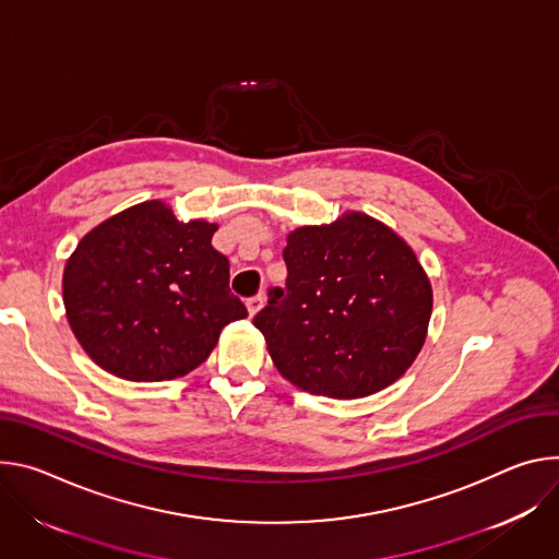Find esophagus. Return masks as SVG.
<instances>
[{"mask_svg": "<svg viewBox=\"0 0 559 559\" xmlns=\"http://www.w3.org/2000/svg\"><path fill=\"white\" fill-rule=\"evenodd\" d=\"M264 301H266L264 293H258V295H253V297H248V299H246V308H248V313L255 316V313L260 311V308L264 306Z\"/></svg>", "mask_w": 559, "mask_h": 559, "instance_id": "obj_1", "label": "esophagus"}]
</instances>
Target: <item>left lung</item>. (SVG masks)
Wrapping results in <instances>:
<instances>
[{
  "label": "left lung",
  "mask_w": 559,
  "mask_h": 559,
  "mask_svg": "<svg viewBox=\"0 0 559 559\" xmlns=\"http://www.w3.org/2000/svg\"><path fill=\"white\" fill-rule=\"evenodd\" d=\"M286 284L253 318L280 373L335 400L373 395L406 373L432 311L411 246L378 219L346 213L304 226L284 248Z\"/></svg>",
  "instance_id": "8db88e82"
}]
</instances>
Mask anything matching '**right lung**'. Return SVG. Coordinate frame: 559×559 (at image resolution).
Wrapping results in <instances>:
<instances>
[{
    "label": "right lung",
    "mask_w": 559,
    "mask_h": 559,
    "mask_svg": "<svg viewBox=\"0 0 559 559\" xmlns=\"http://www.w3.org/2000/svg\"><path fill=\"white\" fill-rule=\"evenodd\" d=\"M215 224L144 202L93 228L64 269L69 324L108 373L162 382L191 373L246 306L230 293Z\"/></svg>",
    "instance_id": "right-lung-1"
}]
</instances>
